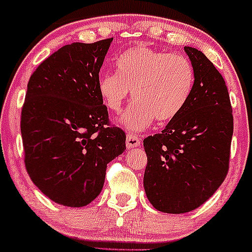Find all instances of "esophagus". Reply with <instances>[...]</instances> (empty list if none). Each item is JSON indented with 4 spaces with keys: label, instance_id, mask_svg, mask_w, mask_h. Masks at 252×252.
Wrapping results in <instances>:
<instances>
[{
    "label": "esophagus",
    "instance_id": "esophagus-1",
    "mask_svg": "<svg viewBox=\"0 0 252 252\" xmlns=\"http://www.w3.org/2000/svg\"><path fill=\"white\" fill-rule=\"evenodd\" d=\"M141 144V139L138 137H136L134 134H127L126 137V147L127 149H131V148H136Z\"/></svg>",
    "mask_w": 252,
    "mask_h": 252
}]
</instances>
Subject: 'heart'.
Wrapping results in <instances>:
<instances>
[{
	"instance_id": "b5f03b06",
	"label": "heart",
	"mask_w": 252,
	"mask_h": 252,
	"mask_svg": "<svg viewBox=\"0 0 252 252\" xmlns=\"http://www.w3.org/2000/svg\"><path fill=\"white\" fill-rule=\"evenodd\" d=\"M116 72L102 74L97 90L103 104L118 111L132 91L133 103L118 119L119 125L132 132H141L152 125L154 118L160 123L178 115L194 87V68L181 53L155 51L136 46L120 54Z\"/></svg>"
}]
</instances>
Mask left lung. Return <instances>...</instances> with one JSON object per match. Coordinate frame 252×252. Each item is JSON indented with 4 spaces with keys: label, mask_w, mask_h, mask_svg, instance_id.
I'll return each mask as SVG.
<instances>
[{
    "label": "left lung",
    "mask_w": 252,
    "mask_h": 252,
    "mask_svg": "<svg viewBox=\"0 0 252 252\" xmlns=\"http://www.w3.org/2000/svg\"><path fill=\"white\" fill-rule=\"evenodd\" d=\"M194 68L186 107L161 131L143 141L144 190L165 214L193 211L214 195L228 172L233 115L228 88L203 52L184 46Z\"/></svg>",
    "instance_id": "obj_1"
}]
</instances>
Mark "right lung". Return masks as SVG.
I'll return each mask as SVG.
<instances>
[{
	"instance_id": "add662e5",
	"label": "right lung",
	"mask_w": 252,
	"mask_h": 252,
	"mask_svg": "<svg viewBox=\"0 0 252 252\" xmlns=\"http://www.w3.org/2000/svg\"><path fill=\"white\" fill-rule=\"evenodd\" d=\"M113 38L75 42L49 56L31 75L22 110L25 166L47 198L86 206L102 191L107 165L126 149V134L108 127L97 90Z\"/></svg>"
}]
</instances>
